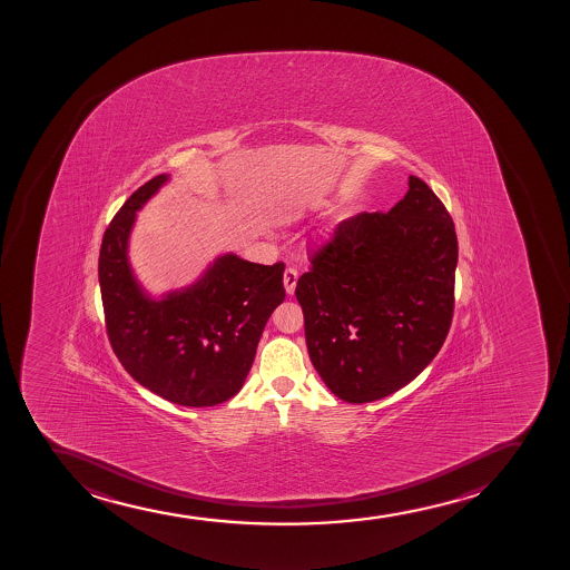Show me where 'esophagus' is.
<instances>
[{"label": "esophagus", "instance_id": "obj_1", "mask_svg": "<svg viewBox=\"0 0 570 570\" xmlns=\"http://www.w3.org/2000/svg\"><path fill=\"white\" fill-rule=\"evenodd\" d=\"M296 282H298V272L294 271V268H287L285 274H283V285H285V293L293 294L294 287H296Z\"/></svg>", "mask_w": 570, "mask_h": 570}]
</instances>
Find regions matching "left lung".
Masks as SVG:
<instances>
[{"instance_id": "obj_1", "label": "left lung", "mask_w": 570, "mask_h": 570, "mask_svg": "<svg viewBox=\"0 0 570 570\" xmlns=\"http://www.w3.org/2000/svg\"><path fill=\"white\" fill-rule=\"evenodd\" d=\"M296 283L307 353L334 396L370 403L411 383L443 347L454 312L458 238L428 184L389 214L343 219Z\"/></svg>"}]
</instances>
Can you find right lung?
Listing matches in <instances>:
<instances>
[{
	"mask_svg": "<svg viewBox=\"0 0 570 570\" xmlns=\"http://www.w3.org/2000/svg\"><path fill=\"white\" fill-rule=\"evenodd\" d=\"M170 180L159 174L132 193L102 236L99 287L108 340L145 389L184 407H212L246 383L264 326L285 299V266L225 252L184 287L148 291L129 257L132 230L138 212Z\"/></svg>",
	"mask_w": 570,
	"mask_h": 570,
	"instance_id": "right-lung-1",
	"label": "right lung"
}]
</instances>
